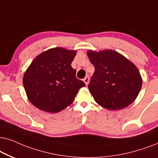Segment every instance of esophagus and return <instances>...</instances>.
I'll return each mask as SVG.
<instances>
[{
  "instance_id": "esophagus-1",
  "label": "esophagus",
  "mask_w": 158,
  "mask_h": 158,
  "mask_svg": "<svg viewBox=\"0 0 158 158\" xmlns=\"http://www.w3.org/2000/svg\"><path fill=\"white\" fill-rule=\"evenodd\" d=\"M84 81H85V85H87L88 83H89V77H88V76H87V77H86L85 79H84Z\"/></svg>"
}]
</instances>
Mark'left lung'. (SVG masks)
<instances>
[{
    "mask_svg": "<svg viewBox=\"0 0 158 158\" xmlns=\"http://www.w3.org/2000/svg\"><path fill=\"white\" fill-rule=\"evenodd\" d=\"M87 56L95 69L88 88L97 103L110 110L131 105L142 85L135 65L112 50H90Z\"/></svg>",
    "mask_w": 158,
    "mask_h": 158,
    "instance_id": "8db88e82",
    "label": "left lung"
}]
</instances>
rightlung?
<instances>
[{
  "mask_svg": "<svg viewBox=\"0 0 158 158\" xmlns=\"http://www.w3.org/2000/svg\"><path fill=\"white\" fill-rule=\"evenodd\" d=\"M76 54V50L55 48L32 60L24 73L23 85L33 106L55 113L72 103L79 89L85 86L71 66Z\"/></svg>",
  "mask_w": 158,
  "mask_h": 158,
  "instance_id": "obj_1",
  "label": "right lung"
}]
</instances>
